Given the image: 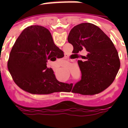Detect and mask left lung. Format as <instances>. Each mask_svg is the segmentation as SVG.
I'll return each mask as SVG.
<instances>
[{"label": "left lung", "mask_w": 128, "mask_h": 128, "mask_svg": "<svg viewBox=\"0 0 128 128\" xmlns=\"http://www.w3.org/2000/svg\"><path fill=\"white\" fill-rule=\"evenodd\" d=\"M68 42L77 54L87 51L83 60L78 63L81 72V80L74 88L75 93L83 95L98 94L113 82L120 68L118 52L110 38L99 27L90 23L74 26L70 31Z\"/></svg>", "instance_id": "left-lung-1"}]
</instances>
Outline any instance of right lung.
Wrapping results in <instances>:
<instances>
[{"instance_id": "obj_1", "label": "right lung", "mask_w": 128, "mask_h": 128, "mask_svg": "<svg viewBox=\"0 0 128 128\" xmlns=\"http://www.w3.org/2000/svg\"><path fill=\"white\" fill-rule=\"evenodd\" d=\"M62 50L54 44L50 31L43 26L26 28L16 40L9 58V71L20 88L33 94L58 92L54 71L47 66Z\"/></svg>"}]
</instances>
